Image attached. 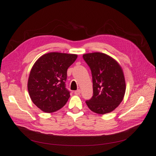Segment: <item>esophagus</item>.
I'll return each mask as SVG.
<instances>
[{
  "label": "esophagus",
  "mask_w": 156,
  "mask_h": 156,
  "mask_svg": "<svg viewBox=\"0 0 156 156\" xmlns=\"http://www.w3.org/2000/svg\"><path fill=\"white\" fill-rule=\"evenodd\" d=\"M80 94H81V90H76L75 91V95H79Z\"/></svg>",
  "instance_id": "esophagus-1"
}]
</instances>
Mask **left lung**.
Segmentation results:
<instances>
[{
  "label": "left lung",
  "instance_id": "obj_1",
  "mask_svg": "<svg viewBox=\"0 0 156 156\" xmlns=\"http://www.w3.org/2000/svg\"><path fill=\"white\" fill-rule=\"evenodd\" d=\"M90 66L93 81V96L87 106L97 114L112 112L121 103L126 84L123 71L115 60L106 54L94 52L83 55Z\"/></svg>",
  "mask_w": 156,
  "mask_h": 156
}]
</instances>
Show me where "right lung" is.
I'll use <instances>...</instances> for the list:
<instances>
[{"label": "right lung", "mask_w": 156, "mask_h": 156, "mask_svg": "<svg viewBox=\"0 0 156 156\" xmlns=\"http://www.w3.org/2000/svg\"><path fill=\"white\" fill-rule=\"evenodd\" d=\"M77 58V55L50 52L35 62L27 89L34 104L43 112H56L67 102L70 97L66 88L67 69Z\"/></svg>", "instance_id": "obj_1"}]
</instances>
